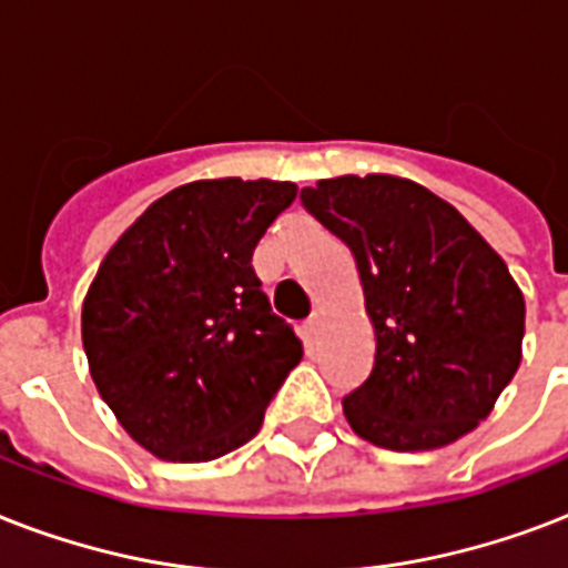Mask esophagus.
I'll use <instances>...</instances> for the list:
<instances>
[{
	"instance_id": "34e87169",
	"label": "esophagus",
	"mask_w": 568,
	"mask_h": 568,
	"mask_svg": "<svg viewBox=\"0 0 568 568\" xmlns=\"http://www.w3.org/2000/svg\"><path fill=\"white\" fill-rule=\"evenodd\" d=\"M321 324H324V317H321V312H312V315L303 321V329H306V335H317L321 332Z\"/></svg>"
}]
</instances>
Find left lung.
Instances as JSON below:
<instances>
[{"label": "left lung", "instance_id": "left-lung-1", "mask_svg": "<svg viewBox=\"0 0 568 568\" xmlns=\"http://www.w3.org/2000/svg\"><path fill=\"white\" fill-rule=\"evenodd\" d=\"M300 201L356 256L376 332L371 376L344 396L353 432L394 452L473 432L523 362L525 300L499 253L414 180L347 174Z\"/></svg>", "mask_w": 568, "mask_h": 568}]
</instances>
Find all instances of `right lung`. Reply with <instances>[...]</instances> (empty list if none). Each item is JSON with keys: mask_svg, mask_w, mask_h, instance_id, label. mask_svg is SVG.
I'll return each instance as SVG.
<instances>
[{"mask_svg": "<svg viewBox=\"0 0 568 568\" xmlns=\"http://www.w3.org/2000/svg\"><path fill=\"white\" fill-rule=\"evenodd\" d=\"M294 197L280 180H195L154 201L101 262L81 312L92 382L156 458L247 444L303 358L251 265Z\"/></svg>", "mask_w": 568, "mask_h": 568, "instance_id": "add662e5", "label": "right lung"}]
</instances>
